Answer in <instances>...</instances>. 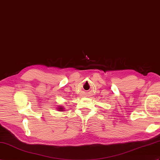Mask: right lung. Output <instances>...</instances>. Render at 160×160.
Segmentation results:
<instances>
[{
	"mask_svg": "<svg viewBox=\"0 0 160 160\" xmlns=\"http://www.w3.org/2000/svg\"><path fill=\"white\" fill-rule=\"evenodd\" d=\"M57 108H58V110L59 111H63V110H64V108H62V106H59V107Z\"/></svg>",
	"mask_w": 160,
	"mask_h": 160,
	"instance_id": "1",
	"label": "right lung"
}]
</instances>
